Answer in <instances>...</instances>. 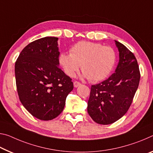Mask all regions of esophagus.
Returning <instances> with one entry per match:
<instances>
[{
	"instance_id": "34e87169",
	"label": "esophagus",
	"mask_w": 153,
	"mask_h": 153,
	"mask_svg": "<svg viewBox=\"0 0 153 153\" xmlns=\"http://www.w3.org/2000/svg\"><path fill=\"white\" fill-rule=\"evenodd\" d=\"M80 85H81V84L79 83V82L75 81V82H74V86L75 88H77V87H78L79 86H80Z\"/></svg>"
}]
</instances>
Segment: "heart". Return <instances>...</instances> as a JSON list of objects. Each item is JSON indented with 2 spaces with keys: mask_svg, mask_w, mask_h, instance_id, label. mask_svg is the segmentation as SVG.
I'll use <instances>...</instances> for the list:
<instances>
[{
  "mask_svg": "<svg viewBox=\"0 0 153 153\" xmlns=\"http://www.w3.org/2000/svg\"><path fill=\"white\" fill-rule=\"evenodd\" d=\"M59 62L69 77H74L81 65L83 77L97 82L103 80L110 74L116 62V53L110 46L82 41L72 46L70 54L60 53Z\"/></svg>",
  "mask_w": 153,
  "mask_h": 153,
  "instance_id": "b5f03b06",
  "label": "heart"
}]
</instances>
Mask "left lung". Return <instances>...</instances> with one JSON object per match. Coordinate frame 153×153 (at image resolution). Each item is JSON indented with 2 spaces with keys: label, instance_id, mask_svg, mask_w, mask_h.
<instances>
[{
  "label": "left lung",
  "instance_id": "obj_1",
  "mask_svg": "<svg viewBox=\"0 0 153 153\" xmlns=\"http://www.w3.org/2000/svg\"><path fill=\"white\" fill-rule=\"evenodd\" d=\"M114 42L119 52L115 71L105 81L92 85L88 101V114L101 125L111 124L127 113L140 79L135 56L122 43Z\"/></svg>",
  "mask_w": 153,
  "mask_h": 153
}]
</instances>
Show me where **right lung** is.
Listing matches in <instances>:
<instances>
[{
  "label": "right lung",
  "instance_id": "right-lung-1",
  "mask_svg": "<svg viewBox=\"0 0 153 153\" xmlns=\"http://www.w3.org/2000/svg\"><path fill=\"white\" fill-rule=\"evenodd\" d=\"M59 38L35 40L22 51L15 64L17 91L22 104L38 119L50 120L65 108L74 89L71 79L59 68Z\"/></svg>",
  "mask_w": 153,
  "mask_h": 153
}]
</instances>
